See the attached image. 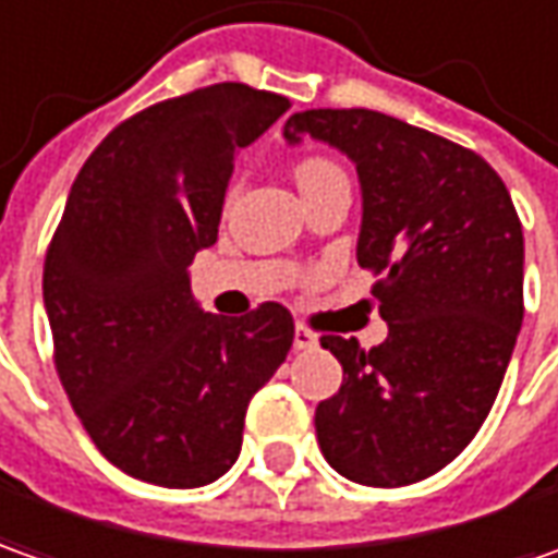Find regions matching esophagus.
<instances>
[{
    "instance_id": "34e87169",
    "label": "esophagus",
    "mask_w": 558,
    "mask_h": 558,
    "mask_svg": "<svg viewBox=\"0 0 558 558\" xmlns=\"http://www.w3.org/2000/svg\"><path fill=\"white\" fill-rule=\"evenodd\" d=\"M293 345H296V349H315L317 337L308 330V327H302V324H299L296 333H293Z\"/></svg>"
}]
</instances>
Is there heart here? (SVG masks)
I'll use <instances>...</instances> for the list:
<instances>
[{
    "instance_id": "1",
    "label": "heart",
    "mask_w": 558,
    "mask_h": 558,
    "mask_svg": "<svg viewBox=\"0 0 558 558\" xmlns=\"http://www.w3.org/2000/svg\"><path fill=\"white\" fill-rule=\"evenodd\" d=\"M337 166L327 163V160H317V157H308V160H299L296 163V182L299 184H308L317 175H324V172H333Z\"/></svg>"
}]
</instances>
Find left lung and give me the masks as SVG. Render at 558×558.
Here are the masks:
<instances>
[{"mask_svg": "<svg viewBox=\"0 0 558 558\" xmlns=\"http://www.w3.org/2000/svg\"><path fill=\"white\" fill-rule=\"evenodd\" d=\"M357 169V265L374 268L383 345L324 337L342 386L315 411L317 445L349 482L401 488L445 470L482 429L522 330L525 241L507 184L478 154L376 110H302Z\"/></svg>", "mask_w": 558, "mask_h": 558, "instance_id": "obj_1", "label": "left lung"}]
</instances>
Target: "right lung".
<instances>
[{
	"label": "right lung",
	"instance_id": "add662e5",
	"mask_svg": "<svg viewBox=\"0 0 558 558\" xmlns=\"http://www.w3.org/2000/svg\"><path fill=\"white\" fill-rule=\"evenodd\" d=\"M287 107L243 83L169 98L117 125L70 187L43 271L54 367L95 448L132 478L225 475L250 398L293 345L283 305L209 315L187 271L219 238L234 157Z\"/></svg>",
	"mask_w": 558,
	"mask_h": 558
}]
</instances>
